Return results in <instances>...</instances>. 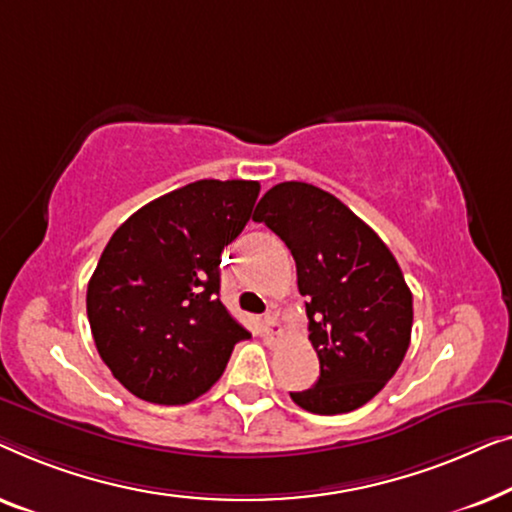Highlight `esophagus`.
Returning a JSON list of instances; mask_svg holds the SVG:
<instances>
[{
  "label": "esophagus",
  "instance_id": "34e87169",
  "mask_svg": "<svg viewBox=\"0 0 512 512\" xmlns=\"http://www.w3.org/2000/svg\"><path fill=\"white\" fill-rule=\"evenodd\" d=\"M262 338L266 345H278L280 338H283V327H280V322L276 318H264L262 322Z\"/></svg>",
  "mask_w": 512,
  "mask_h": 512
}]
</instances>
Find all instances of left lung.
<instances>
[{
	"label": "left lung",
	"instance_id": "8db88e82",
	"mask_svg": "<svg viewBox=\"0 0 512 512\" xmlns=\"http://www.w3.org/2000/svg\"><path fill=\"white\" fill-rule=\"evenodd\" d=\"M290 248L306 297L308 331L320 359L311 390L290 392L308 413H350L383 390L406 357L410 294L397 259L343 201L287 181L259 199L253 215Z\"/></svg>",
	"mask_w": 512,
	"mask_h": 512
}]
</instances>
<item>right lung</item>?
Wrapping results in <instances>:
<instances>
[{
  "label": "right lung",
  "instance_id": "add662e5",
  "mask_svg": "<svg viewBox=\"0 0 512 512\" xmlns=\"http://www.w3.org/2000/svg\"><path fill=\"white\" fill-rule=\"evenodd\" d=\"M257 194V181L190 183L139 208L106 243L85 304L99 357L134 397L194 401L250 338L220 301V262Z\"/></svg>",
  "mask_w": 512,
  "mask_h": 512
}]
</instances>
